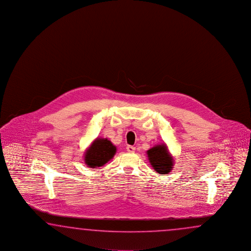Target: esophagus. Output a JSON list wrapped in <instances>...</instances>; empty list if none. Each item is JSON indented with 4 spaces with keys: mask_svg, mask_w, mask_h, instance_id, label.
I'll list each match as a JSON object with an SVG mask.
<instances>
[{
    "mask_svg": "<svg viewBox=\"0 0 251 251\" xmlns=\"http://www.w3.org/2000/svg\"><path fill=\"white\" fill-rule=\"evenodd\" d=\"M126 151H127L128 152H130V153H133V152L135 151V147L131 146V145H128L127 147H126Z\"/></svg>",
    "mask_w": 251,
    "mask_h": 251,
    "instance_id": "esophagus-1",
    "label": "esophagus"
}]
</instances>
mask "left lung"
<instances>
[{"label": "left lung", "mask_w": 251, "mask_h": 251, "mask_svg": "<svg viewBox=\"0 0 251 251\" xmlns=\"http://www.w3.org/2000/svg\"><path fill=\"white\" fill-rule=\"evenodd\" d=\"M146 154L152 169L161 176L169 174L173 170L175 160L165 143L156 144L146 151Z\"/></svg>", "instance_id": "obj_1"}]
</instances>
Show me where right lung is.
Segmentation results:
<instances>
[{
    "mask_svg": "<svg viewBox=\"0 0 251 251\" xmlns=\"http://www.w3.org/2000/svg\"><path fill=\"white\" fill-rule=\"evenodd\" d=\"M117 152V146L107 138L97 137L85 150L83 159L89 168L96 169L105 165L113 159Z\"/></svg>",
    "mask_w": 251,
    "mask_h": 251,
    "instance_id": "right-lung-1",
    "label": "right lung"
}]
</instances>
